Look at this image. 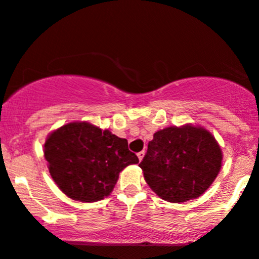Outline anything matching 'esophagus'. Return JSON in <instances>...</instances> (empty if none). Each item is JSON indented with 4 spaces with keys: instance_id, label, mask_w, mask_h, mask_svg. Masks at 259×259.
<instances>
[{
    "instance_id": "esophagus-1",
    "label": "esophagus",
    "mask_w": 259,
    "mask_h": 259,
    "mask_svg": "<svg viewBox=\"0 0 259 259\" xmlns=\"http://www.w3.org/2000/svg\"><path fill=\"white\" fill-rule=\"evenodd\" d=\"M144 156H145V151H140V152H138V157H139V160H143L144 158Z\"/></svg>"
}]
</instances>
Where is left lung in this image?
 Returning a JSON list of instances; mask_svg holds the SVG:
<instances>
[{"mask_svg": "<svg viewBox=\"0 0 259 259\" xmlns=\"http://www.w3.org/2000/svg\"><path fill=\"white\" fill-rule=\"evenodd\" d=\"M223 153L201 127L171 126L155 133L139 167L158 197L171 203L198 198L219 175Z\"/></svg>", "mask_w": 259, "mask_h": 259, "instance_id": "obj_1", "label": "left lung"}]
</instances>
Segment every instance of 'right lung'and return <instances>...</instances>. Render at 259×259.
Returning <instances> with one entry per match:
<instances>
[{
    "mask_svg": "<svg viewBox=\"0 0 259 259\" xmlns=\"http://www.w3.org/2000/svg\"><path fill=\"white\" fill-rule=\"evenodd\" d=\"M44 156L49 172L67 197L92 203L108 197L119 172L138 163L126 139L88 123H70L49 135Z\"/></svg>",
    "mask_w": 259,
    "mask_h": 259,
    "instance_id": "1",
    "label": "right lung"
}]
</instances>
